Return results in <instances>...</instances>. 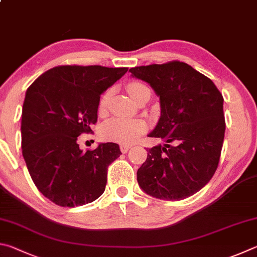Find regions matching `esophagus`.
I'll return each instance as SVG.
<instances>
[{
    "label": "esophagus",
    "mask_w": 257,
    "mask_h": 257,
    "mask_svg": "<svg viewBox=\"0 0 257 257\" xmlns=\"http://www.w3.org/2000/svg\"><path fill=\"white\" fill-rule=\"evenodd\" d=\"M130 146H126V145H120L119 146V149H120V151L123 152V154H126V152H127L128 150H130Z\"/></svg>",
    "instance_id": "obj_1"
}]
</instances>
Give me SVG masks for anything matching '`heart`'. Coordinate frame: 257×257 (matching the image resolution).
<instances>
[{
	"label": "heart",
	"mask_w": 257,
	"mask_h": 257,
	"mask_svg": "<svg viewBox=\"0 0 257 257\" xmlns=\"http://www.w3.org/2000/svg\"><path fill=\"white\" fill-rule=\"evenodd\" d=\"M146 89L149 88L146 84L138 82V81H134V82L127 84V91L133 100ZM111 90H107L102 94L100 101H99V108L100 109H103L107 106ZM146 128L147 125L141 119H130L115 117V118L108 119L101 126L100 134L105 140L121 143V145H131V143L136 141L146 131Z\"/></svg>",
	"instance_id": "obj_1"
}]
</instances>
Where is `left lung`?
I'll return each mask as SVG.
<instances>
[{"mask_svg": "<svg viewBox=\"0 0 257 257\" xmlns=\"http://www.w3.org/2000/svg\"><path fill=\"white\" fill-rule=\"evenodd\" d=\"M160 99V118L149 136L166 143L148 151L138 169L140 187L157 199L179 201L203 188L218 168L226 130L223 97L208 76L184 62L130 69Z\"/></svg>", "mask_w": 257, "mask_h": 257, "instance_id": "1", "label": "left lung"}]
</instances>
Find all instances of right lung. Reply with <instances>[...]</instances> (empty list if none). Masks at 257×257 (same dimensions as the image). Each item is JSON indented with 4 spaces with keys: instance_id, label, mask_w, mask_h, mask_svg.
<instances>
[{
    "instance_id": "add662e5",
    "label": "right lung",
    "mask_w": 257,
    "mask_h": 257,
    "mask_svg": "<svg viewBox=\"0 0 257 257\" xmlns=\"http://www.w3.org/2000/svg\"><path fill=\"white\" fill-rule=\"evenodd\" d=\"M127 67L61 65L27 89L21 119V148L36 187L65 208L97 200L105 191L107 169L121 154L116 143L83 152L78 137L91 133L100 94Z\"/></svg>"
}]
</instances>
